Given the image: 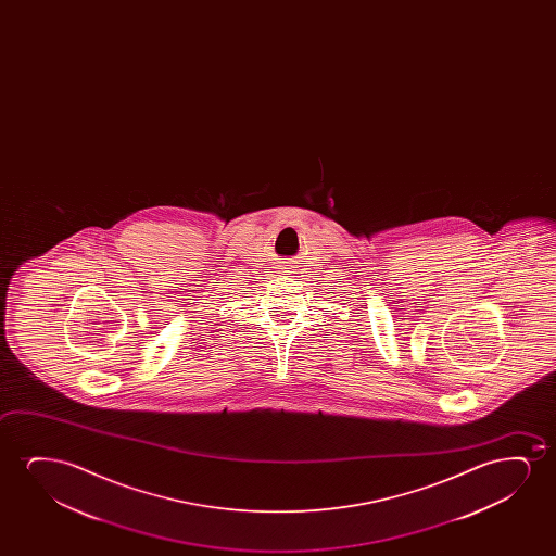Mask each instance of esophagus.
I'll return each instance as SVG.
<instances>
[{"mask_svg":"<svg viewBox=\"0 0 556 556\" xmlns=\"http://www.w3.org/2000/svg\"><path fill=\"white\" fill-rule=\"evenodd\" d=\"M285 269H289V267H285ZM285 274H289V271H285Z\"/></svg>","mask_w":556,"mask_h":556,"instance_id":"obj_1","label":"esophagus"}]
</instances>
